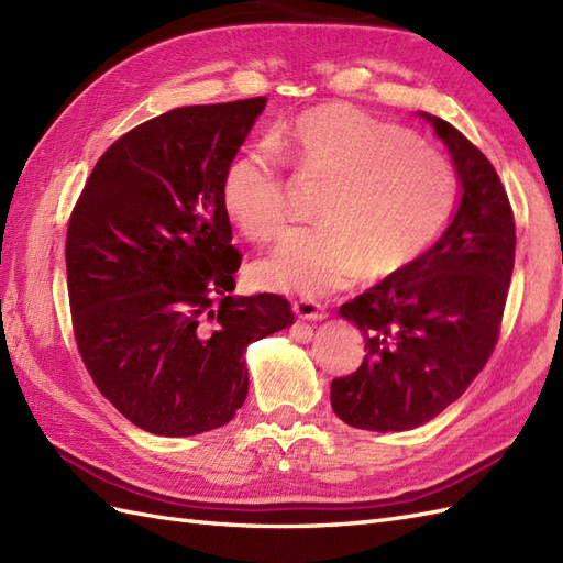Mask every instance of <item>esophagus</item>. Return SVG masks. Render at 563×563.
Masks as SVG:
<instances>
[{
	"label": "esophagus",
	"instance_id": "34e87169",
	"mask_svg": "<svg viewBox=\"0 0 563 563\" xmlns=\"http://www.w3.org/2000/svg\"><path fill=\"white\" fill-rule=\"evenodd\" d=\"M294 312L298 314L300 320H308V322H318V320L327 318L324 306L314 303V300H306V298L294 300Z\"/></svg>",
	"mask_w": 563,
	"mask_h": 563
}]
</instances>
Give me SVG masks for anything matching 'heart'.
<instances>
[{"label": "heart", "instance_id": "obj_1", "mask_svg": "<svg viewBox=\"0 0 563 563\" xmlns=\"http://www.w3.org/2000/svg\"><path fill=\"white\" fill-rule=\"evenodd\" d=\"M272 147L296 172L322 184L320 229L291 231L255 267L267 289L324 296L367 272L387 279L440 239L456 202V178L437 150L413 133L329 102L306 109L274 135ZM222 208L253 241L277 239L289 219V184L269 147L257 145L227 164Z\"/></svg>", "mask_w": 563, "mask_h": 563}]
</instances>
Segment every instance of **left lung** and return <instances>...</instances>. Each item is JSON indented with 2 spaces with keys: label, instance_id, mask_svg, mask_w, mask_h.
Instances as JSON below:
<instances>
[{
  "label": "left lung",
  "instance_id": "obj_1",
  "mask_svg": "<svg viewBox=\"0 0 563 563\" xmlns=\"http://www.w3.org/2000/svg\"><path fill=\"white\" fill-rule=\"evenodd\" d=\"M420 117L449 150L461 200L428 253L339 308L367 353L329 399L358 430H413L468 389L495 351L514 272L516 224L495 167L449 121Z\"/></svg>",
  "mask_w": 563,
  "mask_h": 563
}]
</instances>
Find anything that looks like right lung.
Instances as JSON below:
<instances>
[{
	"mask_svg": "<svg viewBox=\"0 0 563 563\" xmlns=\"http://www.w3.org/2000/svg\"><path fill=\"white\" fill-rule=\"evenodd\" d=\"M265 104L178 107L141 123L95 164L68 222L80 358L145 432L222 428L249 394L245 349L294 324L277 294L231 296L241 255L219 188Z\"/></svg>",
	"mask_w": 563,
	"mask_h": 563,
	"instance_id": "1",
	"label": "right lung"
}]
</instances>
